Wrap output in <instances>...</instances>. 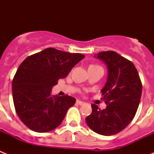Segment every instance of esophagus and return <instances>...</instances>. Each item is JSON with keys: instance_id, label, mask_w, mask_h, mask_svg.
I'll return each mask as SVG.
<instances>
[{"instance_id": "34e87169", "label": "esophagus", "mask_w": 154, "mask_h": 154, "mask_svg": "<svg viewBox=\"0 0 154 154\" xmlns=\"http://www.w3.org/2000/svg\"><path fill=\"white\" fill-rule=\"evenodd\" d=\"M76 103H77V104H79V106H82V105H83L84 103V102H82V101H80V100H77V101H76Z\"/></svg>"}]
</instances>
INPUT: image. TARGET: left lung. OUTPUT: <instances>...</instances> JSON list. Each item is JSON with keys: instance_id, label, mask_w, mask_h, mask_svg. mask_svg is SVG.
<instances>
[{"instance_id": "obj_1", "label": "left lung", "mask_w": 154, "mask_h": 154, "mask_svg": "<svg viewBox=\"0 0 154 154\" xmlns=\"http://www.w3.org/2000/svg\"><path fill=\"white\" fill-rule=\"evenodd\" d=\"M103 61L108 70L106 82L101 90L106 109L92 104V113L85 122L92 131L103 136L119 133L129 125L138 109L142 83L135 65L112 51L94 55Z\"/></svg>"}]
</instances>
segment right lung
Instances as JSON below:
<instances>
[{"label":"right lung","mask_w":154,"mask_h":154,"mask_svg":"<svg viewBox=\"0 0 154 154\" xmlns=\"http://www.w3.org/2000/svg\"><path fill=\"white\" fill-rule=\"evenodd\" d=\"M84 57L48 48L20 65L12 82L13 100L19 118L30 130L46 133L62 123L75 99L68 95L51 96V89Z\"/></svg>","instance_id":"right-lung-1"}]
</instances>
